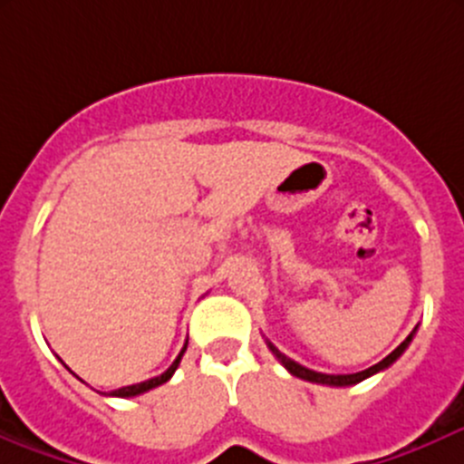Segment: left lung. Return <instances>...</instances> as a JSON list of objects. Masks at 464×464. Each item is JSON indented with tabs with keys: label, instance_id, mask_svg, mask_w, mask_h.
I'll return each instance as SVG.
<instances>
[{
	"label": "left lung",
	"instance_id": "obj_1",
	"mask_svg": "<svg viewBox=\"0 0 464 464\" xmlns=\"http://www.w3.org/2000/svg\"><path fill=\"white\" fill-rule=\"evenodd\" d=\"M415 330H418V327H415ZM415 330L411 332V334L406 336V339L401 341V343L397 345V348L392 350V353L388 354L386 359H382V362L375 363V366L366 368V371H362V372H353V375H325V372H316V371H310V368L301 366V363H296V362H294V359H289L287 354H283V353H280V350L276 348V345L271 343V341H266V348H269L271 353H274V357L278 359V362L283 363V366L287 368V371L292 372L294 377H298V379H305V382H312V383H325V386H353V383H359V382H363V379L372 377V375H375V372H379V371H386V368L391 366V363H395L397 359H400L401 354H404V350L409 348V343H411V341H413V334H415Z\"/></svg>",
	"mask_w": 464,
	"mask_h": 464
}]
</instances>
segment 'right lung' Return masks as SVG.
<instances>
[{
    "label": "right lung",
    "instance_id": "right-lung-1",
    "mask_svg": "<svg viewBox=\"0 0 464 464\" xmlns=\"http://www.w3.org/2000/svg\"><path fill=\"white\" fill-rule=\"evenodd\" d=\"M186 345H188V341H186L184 348H181V353L177 354V359H175V362H172V366L168 368L166 372H161V375H159V377L145 379V382H141V383H132V386H123V388H119V391H111L110 395H111V397H134V395H141V392L152 391V388L161 386V383H166L168 379H170L172 375H175L177 366H179L181 357H184V353H186Z\"/></svg>",
    "mask_w": 464,
    "mask_h": 464
}]
</instances>
